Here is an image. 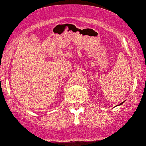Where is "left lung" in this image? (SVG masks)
<instances>
[{
    "mask_svg": "<svg viewBox=\"0 0 146 146\" xmlns=\"http://www.w3.org/2000/svg\"><path fill=\"white\" fill-rule=\"evenodd\" d=\"M123 103H124V102H123ZM121 104H122V103H121ZM121 104H120V105H121Z\"/></svg>",
    "mask_w": 146,
    "mask_h": 146,
    "instance_id": "left-lung-1",
    "label": "left lung"
}]
</instances>
